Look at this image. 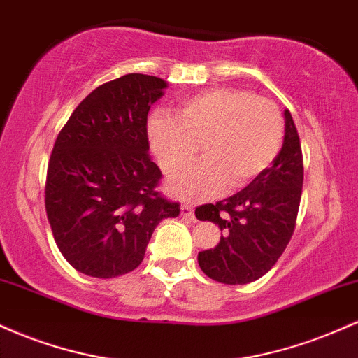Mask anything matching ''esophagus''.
Wrapping results in <instances>:
<instances>
[{"label": "esophagus", "mask_w": 358, "mask_h": 358, "mask_svg": "<svg viewBox=\"0 0 358 358\" xmlns=\"http://www.w3.org/2000/svg\"><path fill=\"white\" fill-rule=\"evenodd\" d=\"M182 215L185 217V219H188V220L195 219V213H193V207H192L190 203H183L182 205Z\"/></svg>", "instance_id": "1"}]
</instances>
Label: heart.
Masks as SVG:
<instances>
[{"instance_id": "heart-1", "label": "heart", "mask_w": 358, "mask_h": 358, "mask_svg": "<svg viewBox=\"0 0 358 358\" xmlns=\"http://www.w3.org/2000/svg\"><path fill=\"white\" fill-rule=\"evenodd\" d=\"M151 150L168 175L186 167L203 146L206 159L176 174L168 190L178 199L220 195L244 188L273 165L285 139L281 109L241 89H210L187 97L175 117L156 114L148 127Z\"/></svg>"}]
</instances>
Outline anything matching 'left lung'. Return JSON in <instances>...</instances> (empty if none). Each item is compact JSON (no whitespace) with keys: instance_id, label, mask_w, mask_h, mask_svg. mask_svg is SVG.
Instances as JSON below:
<instances>
[{"instance_id":"obj_1","label":"left lung","mask_w":358,"mask_h":358,"mask_svg":"<svg viewBox=\"0 0 358 358\" xmlns=\"http://www.w3.org/2000/svg\"><path fill=\"white\" fill-rule=\"evenodd\" d=\"M301 188V143L285 110V141L273 165L236 195L196 207V219L213 222L224 234L215 248L199 252L200 269L224 285H248L264 276L289 244Z\"/></svg>"}]
</instances>
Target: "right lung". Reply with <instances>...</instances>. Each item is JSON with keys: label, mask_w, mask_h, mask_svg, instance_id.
<instances>
[{"label": "right lung", "mask_w": 358, "mask_h": 358, "mask_svg": "<svg viewBox=\"0 0 358 358\" xmlns=\"http://www.w3.org/2000/svg\"><path fill=\"white\" fill-rule=\"evenodd\" d=\"M166 82L127 73L94 89L77 106L53 145L45 208L62 256L82 274L109 279L131 273L163 219L180 203L156 187L148 113Z\"/></svg>", "instance_id": "right-lung-1"}]
</instances>
